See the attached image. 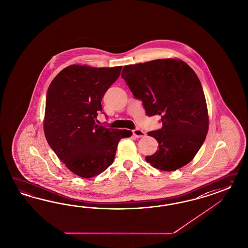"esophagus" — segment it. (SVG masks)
Wrapping results in <instances>:
<instances>
[{
	"label": "esophagus",
	"mask_w": 248,
	"mask_h": 248,
	"mask_svg": "<svg viewBox=\"0 0 248 248\" xmlns=\"http://www.w3.org/2000/svg\"><path fill=\"white\" fill-rule=\"evenodd\" d=\"M133 135H135L136 138H141V137L145 136V133L143 132V130L136 128L135 130H133Z\"/></svg>",
	"instance_id": "1"
}]
</instances>
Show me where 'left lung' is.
Here are the masks:
<instances>
[{
	"mask_svg": "<svg viewBox=\"0 0 248 248\" xmlns=\"http://www.w3.org/2000/svg\"><path fill=\"white\" fill-rule=\"evenodd\" d=\"M122 78L148 116L161 115L162 128L148 133L158 149L145 160L162 171H175L193 160L208 132L203 87L183 61L159 59L126 65Z\"/></svg>",
	"mask_w": 248,
	"mask_h": 248,
	"instance_id": "left-lung-1",
	"label": "left lung"
}]
</instances>
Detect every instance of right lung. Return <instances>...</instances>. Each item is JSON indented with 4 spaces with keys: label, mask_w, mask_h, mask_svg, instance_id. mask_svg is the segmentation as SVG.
<instances>
[{
    "label": "right lung",
    "mask_w": 248,
    "mask_h": 248,
    "mask_svg": "<svg viewBox=\"0 0 248 248\" xmlns=\"http://www.w3.org/2000/svg\"><path fill=\"white\" fill-rule=\"evenodd\" d=\"M121 70L73 64L55 76L47 91L45 138L68 169L83 178L105 171L121 139L133 135L95 124L101 101Z\"/></svg>",
    "instance_id": "add662e5"
}]
</instances>
